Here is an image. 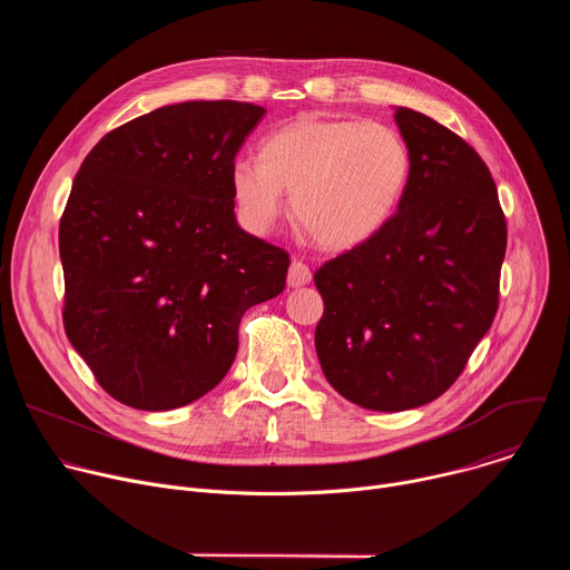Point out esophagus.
Masks as SVG:
<instances>
[{"mask_svg": "<svg viewBox=\"0 0 570 570\" xmlns=\"http://www.w3.org/2000/svg\"><path fill=\"white\" fill-rule=\"evenodd\" d=\"M286 282L291 288H299V286H306L311 282V271L304 262H293L291 268H288V275H286Z\"/></svg>", "mask_w": 570, "mask_h": 570, "instance_id": "obj_1", "label": "esophagus"}]
</instances>
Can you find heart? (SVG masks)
I'll return each instance as SVG.
<instances>
[{"label":"heart","mask_w":570,"mask_h":570,"mask_svg":"<svg viewBox=\"0 0 570 570\" xmlns=\"http://www.w3.org/2000/svg\"><path fill=\"white\" fill-rule=\"evenodd\" d=\"M413 176L403 135L379 121L304 115L271 132L262 159L240 155L229 187L240 223L268 234L286 207L327 250L370 240L396 212Z\"/></svg>","instance_id":"1"}]
</instances>
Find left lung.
Returning <instances> with one entry per match:
<instances>
[{
  "label": "left lung",
  "mask_w": 570,
  "mask_h": 570,
  "mask_svg": "<svg viewBox=\"0 0 570 570\" xmlns=\"http://www.w3.org/2000/svg\"><path fill=\"white\" fill-rule=\"evenodd\" d=\"M413 153L396 212L370 240L315 271L324 376L367 411L438 399L492 327L508 246L499 191L480 155L431 117L394 108Z\"/></svg>",
  "instance_id": "8db88e82"
}]
</instances>
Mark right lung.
Masks as SVG:
<instances>
[{
    "instance_id": "right-lung-1",
    "label": "right lung",
    "mask_w": 570,
    "mask_h": 570,
    "mask_svg": "<svg viewBox=\"0 0 570 570\" xmlns=\"http://www.w3.org/2000/svg\"><path fill=\"white\" fill-rule=\"evenodd\" d=\"M266 108L161 106L83 159L60 220L65 334L101 387L174 411L234 363L238 322L284 291L282 248L240 229L229 167Z\"/></svg>"
}]
</instances>
